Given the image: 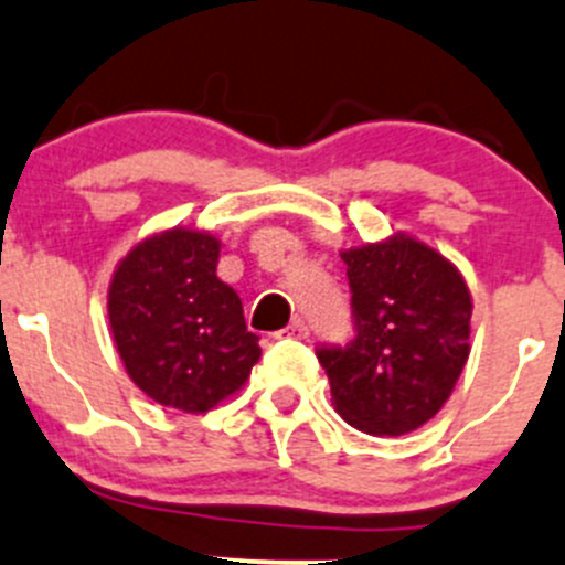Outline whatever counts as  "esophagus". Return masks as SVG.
<instances>
[{
	"mask_svg": "<svg viewBox=\"0 0 565 565\" xmlns=\"http://www.w3.org/2000/svg\"><path fill=\"white\" fill-rule=\"evenodd\" d=\"M307 334H310V329H307V323L301 321V318H294V321L288 323V327L282 329L277 338H290V340H305Z\"/></svg>",
	"mask_w": 565,
	"mask_h": 565,
	"instance_id": "obj_1",
	"label": "esophagus"
}]
</instances>
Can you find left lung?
<instances>
[{
  "instance_id": "1",
  "label": "left lung",
  "mask_w": 565,
  "mask_h": 565,
  "mask_svg": "<svg viewBox=\"0 0 565 565\" xmlns=\"http://www.w3.org/2000/svg\"><path fill=\"white\" fill-rule=\"evenodd\" d=\"M340 258L356 338L345 349H318L334 409L373 437L417 431L443 409L470 356L465 275L409 233L349 247Z\"/></svg>"
}]
</instances>
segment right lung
I'll list each match as a JSON object with an SVG mask.
<instances>
[{"mask_svg":"<svg viewBox=\"0 0 565 565\" xmlns=\"http://www.w3.org/2000/svg\"><path fill=\"white\" fill-rule=\"evenodd\" d=\"M222 242L167 227L120 258L106 316L128 379L156 404L203 415L236 395L260 360L242 299L216 277Z\"/></svg>","mask_w":565,"mask_h":565,"instance_id":"add662e5","label":"right lung"}]
</instances>
